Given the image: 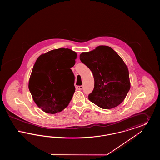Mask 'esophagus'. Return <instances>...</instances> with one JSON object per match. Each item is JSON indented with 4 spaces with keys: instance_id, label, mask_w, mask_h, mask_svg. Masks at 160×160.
<instances>
[{
    "instance_id": "34e87169",
    "label": "esophagus",
    "mask_w": 160,
    "mask_h": 160,
    "mask_svg": "<svg viewBox=\"0 0 160 160\" xmlns=\"http://www.w3.org/2000/svg\"><path fill=\"white\" fill-rule=\"evenodd\" d=\"M83 86H77V89H78V90H82V89H83Z\"/></svg>"
}]
</instances>
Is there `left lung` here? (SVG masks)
<instances>
[{"label":"left lung","mask_w":160,"mask_h":160,"mask_svg":"<svg viewBox=\"0 0 160 160\" xmlns=\"http://www.w3.org/2000/svg\"><path fill=\"white\" fill-rule=\"evenodd\" d=\"M80 59L91 69L94 88L88 98L104 109L119 106L130 89L129 71L120 56L108 46H99L89 52H83Z\"/></svg>","instance_id":"1"}]
</instances>
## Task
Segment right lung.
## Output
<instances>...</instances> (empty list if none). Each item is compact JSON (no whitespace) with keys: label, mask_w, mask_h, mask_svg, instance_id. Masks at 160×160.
Instances as JSON below:
<instances>
[{"label":"right lung","mask_w":160,"mask_h":160,"mask_svg":"<svg viewBox=\"0 0 160 160\" xmlns=\"http://www.w3.org/2000/svg\"><path fill=\"white\" fill-rule=\"evenodd\" d=\"M77 53L61 48L40 55L32 69L29 89L38 107L47 113L55 114L68 106L76 88L71 68Z\"/></svg>","instance_id":"right-lung-1"}]
</instances>
